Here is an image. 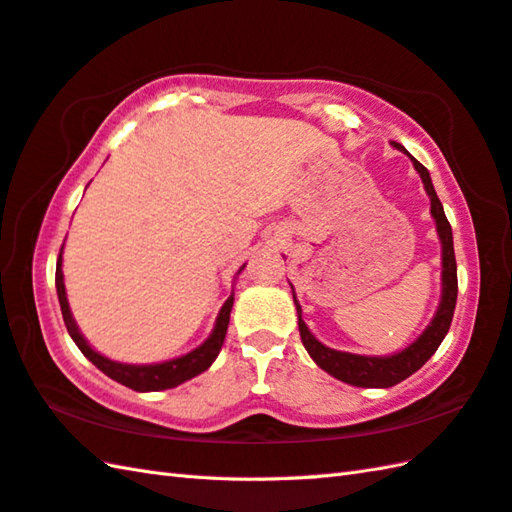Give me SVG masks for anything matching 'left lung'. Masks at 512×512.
<instances>
[{"mask_svg": "<svg viewBox=\"0 0 512 512\" xmlns=\"http://www.w3.org/2000/svg\"><path fill=\"white\" fill-rule=\"evenodd\" d=\"M400 150H404L400 143ZM413 159V156H411ZM415 170L420 172L426 194L431 196V214L437 223V234H440L442 241V285H444V294L440 309L433 318L420 338H417L411 347H406L402 353H395V356L389 358H367V356H353V353H342V351H333L325 344H320L314 336H311L305 320L300 318V305L294 294L296 302V311H298V329H300V340L305 344V349L309 351V356L314 358V362L322 371L331 373L333 378H338L347 384H353V387H364V389H389L395 387V384L402 382L413 375L422 364L429 360L433 353L440 347L444 336L451 329L453 314H455V302H457V263H455V249H453V232H451V223L444 214V207L440 203V198L435 194V187L431 183L429 170L424 168L420 161L413 159ZM294 291V287H291Z\"/></svg>", "mask_w": 512, "mask_h": 512, "instance_id": "1", "label": "left lung"}]
</instances>
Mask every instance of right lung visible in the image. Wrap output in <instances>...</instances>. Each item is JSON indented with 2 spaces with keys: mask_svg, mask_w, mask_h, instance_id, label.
Listing matches in <instances>:
<instances>
[{
  "mask_svg": "<svg viewBox=\"0 0 512 512\" xmlns=\"http://www.w3.org/2000/svg\"><path fill=\"white\" fill-rule=\"evenodd\" d=\"M64 249V245H61ZM55 285H57V296H59V305H61V316H64L66 329L70 333V338L75 340L79 351L86 356L99 371H103L112 378L114 382L123 384L132 391H161V389H172L176 384H181L185 380H192L194 375L203 373L210 364L216 360L218 351L223 347L227 325H229V314H232V305H234V294L227 298V302L221 309V314L216 318V327L212 331V336L207 338L201 347L187 353V356L174 358L170 362H161V364H145V367H134V364H119L112 362L108 358L99 356L97 351H92L88 347V342L81 338V333L75 325V320L70 316L68 309V300H66V287H64V274H61V252H59V263L55 271Z\"/></svg>",
  "mask_w": 512,
  "mask_h": 512,
  "instance_id": "obj_1",
  "label": "right lung"
}]
</instances>
